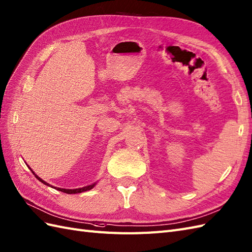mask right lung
I'll list each match as a JSON object with an SVG mask.
<instances>
[{
    "mask_svg": "<svg viewBox=\"0 0 252 252\" xmlns=\"http://www.w3.org/2000/svg\"><path fill=\"white\" fill-rule=\"evenodd\" d=\"M31 169V168H30ZM32 170V169H31ZM32 172L34 173L35 175V172L32 170ZM35 177L39 180V181L41 182V183H43L44 185H48V186H51L49 183H47L46 181H43L42 179H40L39 177L38 176H36L35 175ZM94 185H95V183H94V184H90V185H87V186H84V188H82V189H61V188H55V186H51V188H53V189H57V190H61V191H63V192H66V193H79V192H83V191H87V190H90L92 189H94Z\"/></svg>",
    "mask_w": 252,
    "mask_h": 252,
    "instance_id": "right-lung-1",
    "label": "right lung"
}]
</instances>
